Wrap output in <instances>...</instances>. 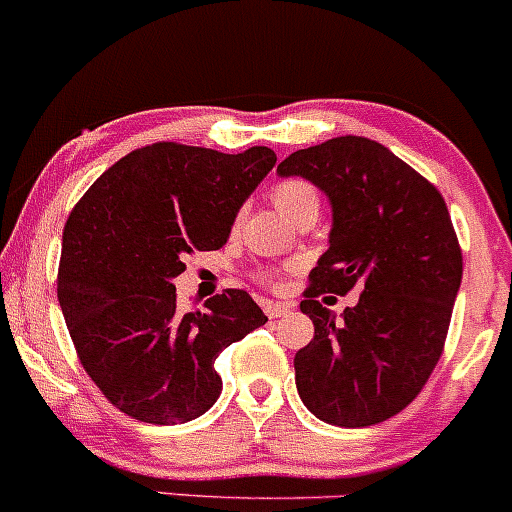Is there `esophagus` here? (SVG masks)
<instances>
[{"mask_svg": "<svg viewBox=\"0 0 512 512\" xmlns=\"http://www.w3.org/2000/svg\"><path fill=\"white\" fill-rule=\"evenodd\" d=\"M266 315L271 317V320H278V317L288 315V312L295 310V302H266Z\"/></svg>", "mask_w": 512, "mask_h": 512, "instance_id": "1", "label": "esophagus"}]
</instances>
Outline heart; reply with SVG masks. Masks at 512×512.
Listing matches in <instances>:
<instances>
[{
    "instance_id": "b5f03b06",
    "label": "heart",
    "mask_w": 512,
    "mask_h": 512,
    "mask_svg": "<svg viewBox=\"0 0 512 512\" xmlns=\"http://www.w3.org/2000/svg\"><path fill=\"white\" fill-rule=\"evenodd\" d=\"M271 200L290 222L305 217V214H315L317 217V210H320V195H317L315 185L302 178L280 180V183L273 185Z\"/></svg>"
}]
</instances>
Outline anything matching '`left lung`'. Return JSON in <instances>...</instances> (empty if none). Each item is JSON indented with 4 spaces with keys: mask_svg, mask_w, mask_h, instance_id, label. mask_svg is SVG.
I'll list each match as a JSON object with an SVG mask.
<instances>
[{
    "mask_svg": "<svg viewBox=\"0 0 512 512\" xmlns=\"http://www.w3.org/2000/svg\"><path fill=\"white\" fill-rule=\"evenodd\" d=\"M280 178L310 180L332 205L329 249L300 310L315 324L295 386L329 425L368 427L417 398L442 356L461 285V249L432 183L386 146L339 136L290 153ZM362 290L339 321L320 292Z\"/></svg>",
    "mask_w": 512,
    "mask_h": 512,
    "instance_id": "obj_1",
    "label": "left lung"
}]
</instances>
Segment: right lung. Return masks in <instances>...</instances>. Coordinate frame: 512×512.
<instances>
[{"label": "right lung", "mask_w": 512, "mask_h": 512, "mask_svg": "<svg viewBox=\"0 0 512 512\" xmlns=\"http://www.w3.org/2000/svg\"><path fill=\"white\" fill-rule=\"evenodd\" d=\"M276 153L183 144L131 151L70 212L58 302L87 376L104 398L151 425H183L217 403L214 359L268 322L246 290L180 312L173 280L185 256L227 244L241 205Z\"/></svg>", "instance_id": "obj_1"}]
</instances>
